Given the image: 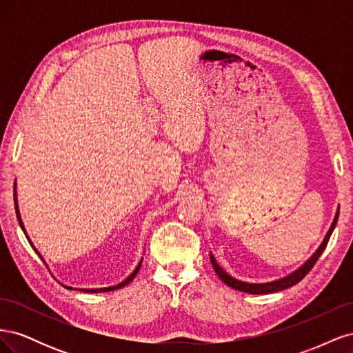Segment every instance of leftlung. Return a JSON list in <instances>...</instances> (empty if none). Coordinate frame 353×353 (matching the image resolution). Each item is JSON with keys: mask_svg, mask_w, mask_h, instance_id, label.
I'll use <instances>...</instances> for the list:
<instances>
[{"mask_svg": "<svg viewBox=\"0 0 353 353\" xmlns=\"http://www.w3.org/2000/svg\"><path fill=\"white\" fill-rule=\"evenodd\" d=\"M337 219H339V209H337V213L334 216V221L333 223H331V227L327 232V236L324 239V241L321 243V245L316 249V252L311 256V259H307L301 268L296 270L294 272H292L290 275L287 276H283V279L280 280H275V281H271V283H261V284H252V283H244V281H239L236 279H232L231 275H228L225 271H223L221 266L216 263L215 258H213V254H210V262H212V266L213 270H215V272L218 274L219 279L225 283L227 285L236 288V290H240V292H244V293H250V294H268V293H275V292H280V290H285V288L292 287L294 284H297L299 281H302L306 274L311 271L314 268V265L316 263V261L319 259V256L323 254V252L327 248V243L331 237V234H333V230L336 227L337 223Z\"/></svg>", "mask_w": 353, "mask_h": 353, "instance_id": "obj_1", "label": "left lung"}]
</instances>
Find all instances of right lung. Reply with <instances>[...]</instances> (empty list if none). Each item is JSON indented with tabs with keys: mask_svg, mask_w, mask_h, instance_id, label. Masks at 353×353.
Instances as JSON below:
<instances>
[{
	"mask_svg": "<svg viewBox=\"0 0 353 353\" xmlns=\"http://www.w3.org/2000/svg\"><path fill=\"white\" fill-rule=\"evenodd\" d=\"M14 206H16V213H17V219H19V223H20V227H22V230L25 231V227H23V222H22V218H20V212H19V206H17V199H16V185H14ZM30 243V241H29ZM32 244V243H30ZM32 248H34V245H32ZM38 253V252H37ZM39 254V253H38ZM41 256V254H39ZM143 262V261H141ZM141 262L138 263V266L135 268V271L128 276L126 280H123L121 284H117V285H112V287H104V288H79L81 292H87V293H103V292H112V290H117V288H122V287H125L126 284H130L134 279H135V275H137V272H138V270L141 268ZM68 288H70L72 290V287H68Z\"/></svg>",
	"mask_w": 353,
	"mask_h": 353,
	"instance_id": "add662e5",
	"label": "right lung"
}]
</instances>
